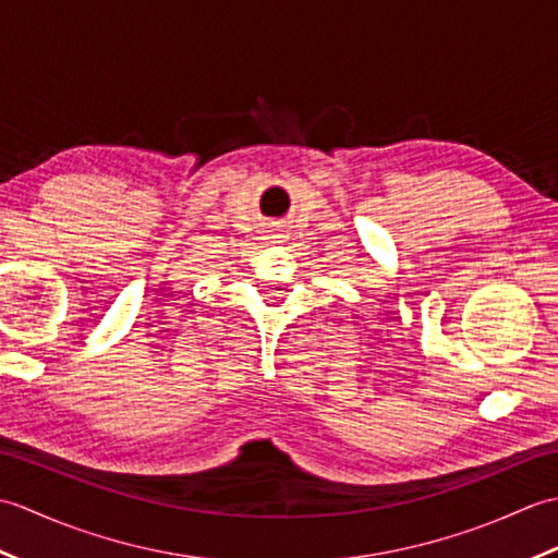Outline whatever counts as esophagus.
<instances>
[{
  "mask_svg": "<svg viewBox=\"0 0 558 558\" xmlns=\"http://www.w3.org/2000/svg\"><path fill=\"white\" fill-rule=\"evenodd\" d=\"M268 240H270V242H286V234L276 232V230H268Z\"/></svg>",
  "mask_w": 558,
  "mask_h": 558,
  "instance_id": "1",
  "label": "esophagus"
}]
</instances>
